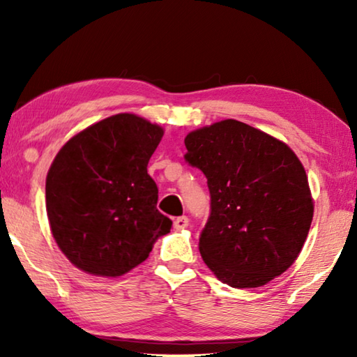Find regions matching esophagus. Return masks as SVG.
Masks as SVG:
<instances>
[{"mask_svg":"<svg viewBox=\"0 0 357 357\" xmlns=\"http://www.w3.org/2000/svg\"><path fill=\"white\" fill-rule=\"evenodd\" d=\"M187 225H189V219L185 215H181L174 219V228L176 229H184Z\"/></svg>","mask_w":357,"mask_h":357,"instance_id":"esophagus-1","label":"esophagus"}]
</instances>
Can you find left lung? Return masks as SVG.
<instances>
[{"label": "left lung", "mask_w": 357, "mask_h": 357, "mask_svg": "<svg viewBox=\"0 0 357 357\" xmlns=\"http://www.w3.org/2000/svg\"><path fill=\"white\" fill-rule=\"evenodd\" d=\"M185 160L208 179L211 214L203 261L233 288H257L294 263L309 234L313 200L304 167L285 143L236 119L185 137Z\"/></svg>", "instance_id": "1"}]
</instances>
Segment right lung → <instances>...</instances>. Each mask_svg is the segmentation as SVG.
I'll use <instances>...</instances> for the list:
<instances>
[{"mask_svg":"<svg viewBox=\"0 0 357 357\" xmlns=\"http://www.w3.org/2000/svg\"><path fill=\"white\" fill-rule=\"evenodd\" d=\"M164 129L130 113L89 126L59 149L45 181L52 234L84 273L118 277L149 257L173 222L157 209L148 162Z\"/></svg>","mask_w":357,"mask_h":357,"instance_id":"1","label":"right lung"}]
</instances>
